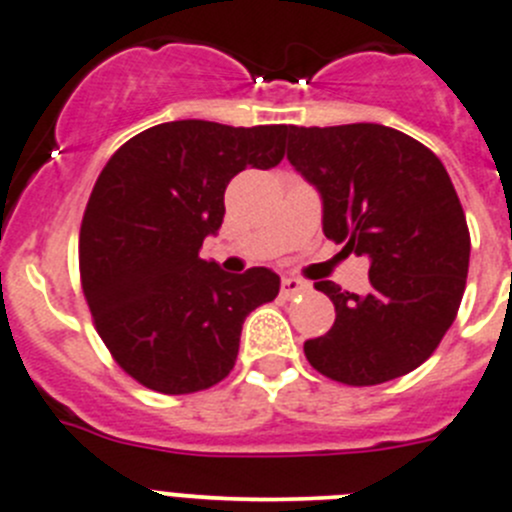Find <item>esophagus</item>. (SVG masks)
Returning <instances> with one entry per match:
<instances>
[{
  "instance_id": "34e87169",
  "label": "esophagus",
  "mask_w": 512,
  "mask_h": 512,
  "mask_svg": "<svg viewBox=\"0 0 512 512\" xmlns=\"http://www.w3.org/2000/svg\"><path fill=\"white\" fill-rule=\"evenodd\" d=\"M305 290H308V285H305L303 280H298V278H285V280H283V288H280V295H283L285 300H290V298H295V295L305 293Z\"/></svg>"
}]
</instances>
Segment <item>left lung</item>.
<instances>
[{"mask_svg":"<svg viewBox=\"0 0 512 512\" xmlns=\"http://www.w3.org/2000/svg\"><path fill=\"white\" fill-rule=\"evenodd\" d=\"M288 159L323 197V232L371 260L369 293L315 283L336 323L303 351L346 386H376L422 366L460 310L470 229L442 161L379 123L290 126Z\"/></svg>","mask_w":512,"mask_h":512,"instance_id":"obj_1","label":"left lung"}]
</instances>
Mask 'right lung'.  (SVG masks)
I'll list each match as a JSON object with an SVG mask.
<instances>
[{"label": "right lung", "mask_w": 512, "mask_h": 512, "mask_svg": "<svg viewBox=\"0 0 512 512\" xmlns=\"http://www.w3.org/2000/svg\"><path fill=\"white\" fill-rule=\"evenodd\" d=\"M288 126L171 121L123 143L80 224V283L113 361L146 389L194 394L227 379L247 315L278 298L267 267L227 275L202 260L224 189L285 156Z\"/></svg>", "instance_id": "right-lung-1"}]
</instances>
